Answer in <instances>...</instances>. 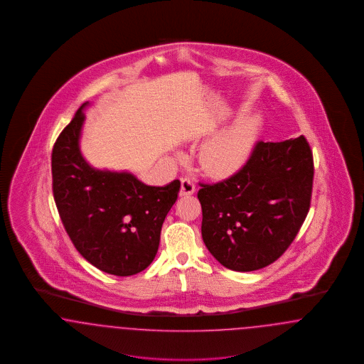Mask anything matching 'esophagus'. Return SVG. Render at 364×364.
Listing matches in <instances>:
<instances>
[{"mask_svg":"<svg viewBox=\"0 0 364 364\" xmlns=\"http://www.w3.org/2000/svg\"><path fill=\"white\" fill-rule=\"evenodd\" d=\"M195 192V184L189 180L188 177L181 178V188H180V196H189Z\"/></svg>","mask_w":364,"mask_h":364,"instance_id":"obj_1","label":"esophagus"}]
</instances>
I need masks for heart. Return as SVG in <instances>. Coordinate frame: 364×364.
<instances>
[{
  "label": "heart",
  "mask_w": 364,
  "mask_h": 364,
  "mask_svg": "<svg viewBox=\"0 0 364 364\" xmlns=\"http://www.w3.org/2000/svg\"><path fill=\"white\" fill-rule=\"evenodd\" d=\"M260 124L259 117H241L205 141L199 151L204 172L215 178H228L238 173L250 157Z\"/></svg>",
  "instance_id": "obj_1"
}]
</instances>
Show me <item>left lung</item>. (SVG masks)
<instances>
[{
  "mask_svg": "<svg viewBox=\"0 0 364 364\" xmlns=\"http://www.w3.org/2000/svg\"><path fill=\"white\" fill-rule=\"evenodd\" d=\"M314 164L305 136L257 142L235 175L203 184L202 237L223 267L249 272L287 250L310 208Z\"/></svg>",
  "mask_w": 364,
  "mask_h": 364,
  "instance_id": "left-lung-1",
  "label": "left lung"
}]
</instances>
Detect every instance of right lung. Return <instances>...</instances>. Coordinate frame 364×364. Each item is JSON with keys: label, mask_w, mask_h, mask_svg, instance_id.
<instances>
[{"label": "right lung", "mask_w": 364, "mask_h": 364, "mask_svg": "<svg viewBox=\"0 0 364 364\" xmlns=\"http://www.w3.org/2000/svg\"><path fill=\"white\" fill-rule=\"evenodd\" d=\"M87 104L78 108L53 149L54 200L66 233L87 262L109 275L131 277L154 260L180 181L150 187L129 172L92 168L80 150Z\"/></svg>", "instance_id": "1"}]
</instances>
